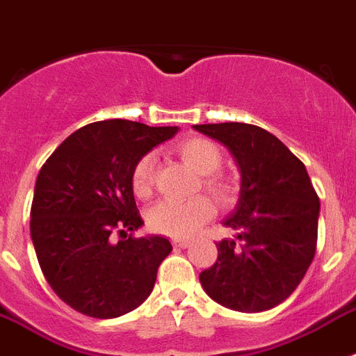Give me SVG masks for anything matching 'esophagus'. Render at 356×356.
Listing matches in <instances>:
<instances>
[{"instance_id": "1", "label": "esophagus", "mask_w": 356, "mask_h": 356, "mask_svg": "<svg viewBox=\"0 0 356 356\" xmlns=\"http://www.w3.org/2000/svg\"><path fill=\"white\" fill-rule=\"evenodd\" d=\"M173 246H175V248H188V246H190V241H188V238H175V241H173Z\"/></svg>"}]
</instances>
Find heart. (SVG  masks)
<instances>
[{
	"label": "heart",
	"mask_w": 356,
	"mask_h": 356,
	"mask_svg": "<svg viewBox=\"0 0 356 356\" xmlns=\"http://www.w3.org/2000/svg\"><path fill=\"white\" fill-rule=\"evenodd\" d=\"M173 152L197 173H201V183L206 192L220 204H228L238 193L237 173L220 170L222 150L219 145L206 137H186L173 145ZM155 155L145 154L134 164L130 183L134 195L148 199L154 192ZM215 206L210 197L197 195L190 201H161L148 213V224L157 234L175 238L190 237L202 224L213 217Z\"/></svg>",
	"instance_id": "1"
}]
</instances>
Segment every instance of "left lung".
<instances>
[{"label":"left lung","instance_id":"1","mask_svg":"<svg viewBox=\"0 0 356 356\" xmlns=\"http://www.w3.org/2000/svg\"><path fill=\"white\" fill-rule=\"evenodd\" d=\"M229 148L243 183L224 226L237 238L217 243L219 257L199 275L215 302L243 313L279 306L312 266L321 201L306 166L273 134L246 122L195 124Z\"/></svg>","mask_w":356,"mask_h":356}]
</instances>
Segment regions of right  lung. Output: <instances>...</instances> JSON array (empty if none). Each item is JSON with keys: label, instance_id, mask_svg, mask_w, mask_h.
<instances>
[{"label": "right lung", "instance_id": "obj_1", "mask_svg": "<svg viewBox=\"0 0 356 356\" xmlns=\"http://www.w3.org/2000/svg\"><path fill=\"white\" fill-rule=\"evenodd\" d=\"M175 134L177 127L127 119L90 122L41 166L31 237L44 279L72 309L115 318L152 293L172 244L164 237L132 235L143 219L130 175L143 155ZM113 234L120 235L118 243Z\"/></svg>", "mask_w": 356, "mask_h": 356}]
</instances>
